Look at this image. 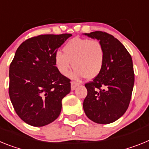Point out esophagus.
<instances>
[{
    "label": "esophagus",
    "mask_w": 149,
    "mask_h": 149,
    "mask_svg": "<svg viewBox=\"0 0 149 149\" xmlns=\"http://www.w3.org/2000/svg\"><path fill=\"white\" fill-rule=\"evenodd\" d=\"M79 85V84L78 83V82H71V90L73 91L75 90V88H76L78 85Z\"/></svg>",
    "instance_id": "obj_1"
}]
</instances>
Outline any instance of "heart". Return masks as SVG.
Wrapping results in <instances>:
<instances>
[{"label":"heart","mask_w":149,"mask_h":149,"mask_svg":"<svg viewBox=\"0 0 149 149\" xmlns=\"http://www.w3.org/2000/svg\"><path fill=\"white\" fill-rule=\"evenodd\" d=\"M63 52H58L54 57L55 67L63 76H67L73 66V78L84 76L86 79H93L103 69L105 51L99 40L75 37L65 44Z\"/></svg>","instance_id":"heart-1"}]
</instances>
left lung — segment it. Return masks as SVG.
<instances>
[{"mask_svg": "<svg viewBox=\"0 0 149 149\" xmlns=\"http://www.w3.org/2000/svg\"><path fill=\"white\" fill-rule=\"evenodd\" d=\"M101 42L105 61L101 72L85 85L88 94L83 102L85 115L97 124H110L125 114L134 85L132 58L118 40L103 31L84 33Z\"/></svg>", "mask_w": 149, "mask_h": 149, "instance_id": "1", "label": "left lung"}]
</instances>
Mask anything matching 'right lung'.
I'll list each match as a JSON object with an SVG mask.
<instances>
[{
	"label": "right lung",
	"mask_w": 149,
	"mask_h": 149,
	"mask_svg": "<svg viewBox=\"0 0 149 149\" xmlns=\"http://www.w3.org/2000/svg\"><path fill=\"white\" fill-rule=\"evenodd\" d=\"M70 33L31 37L18 48L10 66L9 94L21 119L33 127L55 121L61 100L70 92V79L56 69L54 57Z\"/></svg>",
	"instance_id": "add662e5"
}]
</instances>
